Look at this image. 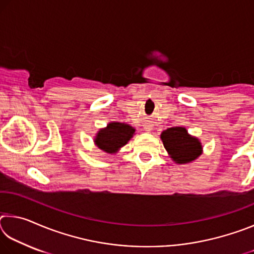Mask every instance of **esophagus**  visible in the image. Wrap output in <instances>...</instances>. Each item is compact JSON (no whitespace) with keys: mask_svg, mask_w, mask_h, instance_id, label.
<instances>
[{"mask_svg":"<svg viewBox=\"0 0 254 254\" xmlns=\"http://www.w3.org/2000/svg\"><path fill=\"white\" fill-rule=\"evenodd\" d=\"M144 128H145V131H151V124H145Z\"/></svg>","mask_w":254,"mask_h":254,"instance_id":"34e87169","label":"esophagus"}]
</instances>
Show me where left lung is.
Instances as JSON below:
<instances>
[{"label": "left lung", "mask_w": 254, "mask_h": 254, "mask_svg": "<svg viewBox=\"0 0 254 254\" xmlns=\"http://www.w3.org/2000/svg\"><path fill=\"white\" fill-rule=\"evenodd\" d=\"M161 140L168 153L177 163H188L201 154V144L182 127H169L161 133Z\"/></svg>", "instance_id": "left-lung-1"}]
</instances>
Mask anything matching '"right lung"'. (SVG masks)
I'll return each mask as SVG.
<instances>
[{"instance_id":"add662e5","label":"right lung","mask_w":254,"mask_h":254,"mask_svg":"<svg viewBox=\"0 0 254 254\" xmlns=\"http://www.w3.org/2000/svg\"><path fill=\"white\" fill-rule=\"evenodd\" d=\"M134 128L124 123H110L105 128L97 133L95 143L97 147L107 153H113L127 144L133 136Z\"/></svg>"}]
</instances>
